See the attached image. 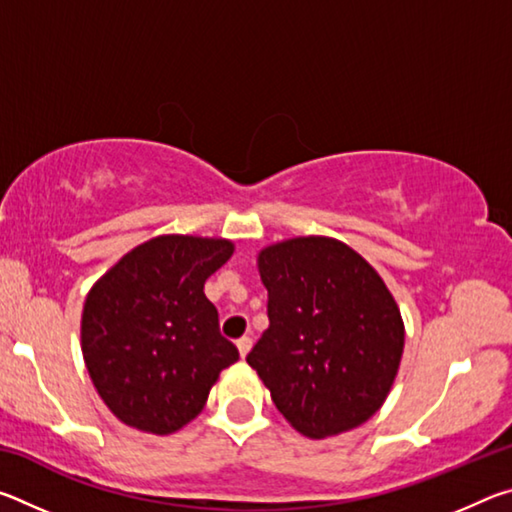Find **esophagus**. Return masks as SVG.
I'll list each match as a JSON object with an SVG mask.
<instances>
[{
    "mask_svg": "<svg viewBox=\"0 0 512 512\" xmlns=\"http://www.w3.org/2000/svg\"><path fill=\"white\" fill-rule=\"evenodd\" d=\"M237 348H239L241 359H244L246 354L250 352V348H253V339H250V336H241V339L237 341Z\"/></svg>",
    "mask_w": 512,
    "mask_h": 512,
    "instance_id": "obj_1",
    "label": "esophagus"
}]
</instances>
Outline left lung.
Returning a JSON list of instances; mask_svg holds the SVG:
<instances>
[{
    "instance_id": "8db88e82",
    "label": "left lung",
    "mask_w": 512,
    "mask_h": 512,
    "mask_svg": "<svg viewBox=\"0 0 512 512\" xmlns=\"http://www.w3.org/2000/svg\"><path fill=\"white\" fill-rule=\"evenodd\" d=\"M268 329L246 357L293 429L309 438L372 418L397 375L404 323L384 280L329 237H296L257 257Z\"/></svg>"
}]
</instances>
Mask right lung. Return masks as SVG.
Instances as JSON below:
<instances>
[{
	"label": "right lung",
	"mask_w": 512,
	"mask_h": 512,
	"mask_svg": "<svg viewBox=\"0 0 512 512\" xmlns=\"http://www.w3.org/2000/svg\"><path fill=\"white\" fill-rule=\"evenodd\" d=\"M232 253L228 239L162 235L126 253L90 289L81 318L85 368L128 427L155 436L185 427L219 372L239 359L203 291Z\"/></svg>",
	"instance_id": "1"
}]
</instances>
